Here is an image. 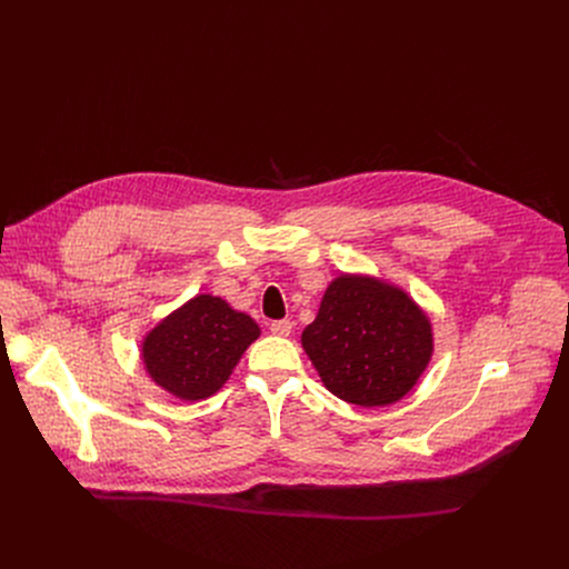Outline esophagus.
<instances>
[{"label": "esophagus", "mask_w": 569, "mask_h": 569, "mask_svg": "<svg viewBox=\"0 0 569 569\" xmlns=\"http://www.w3.org/2000/svg\"><path fill=\"white\" fill-rule=\"evenodd\" d=\"M269 332H272L274 337H290V332H292V322H290L288 318L269 322Z\"/></svg>", "instance_id": "34e87169"}]
</instances>
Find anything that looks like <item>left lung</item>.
I'll return each mask as SVG.
<instances>
[{"label":"left lung","mask_w":569,"mask_h":569,"mask_svg":"<svg viewBox=\"0 0 569 569\" xmlns=\"http://www.w3.org/2000/svg\"><path fill=\"white\" fill-rule=\"evenodd\" d=\"M302 348L335 397L380 408L401 401L433 355L431 320L412 297L369 274L327 286Z\"/></svg>","instance_id":"1"}]
</instances>
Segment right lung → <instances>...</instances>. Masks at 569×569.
<instances>
[{
  "label": "right lung",
  "mask_w": 569,
  "mask_h": 569,
  "mask_svg": "<svg viewBox=\"0 0 569 569\" xmlns=\"http://www.w3.org/2000/svg\"><path fill=\"white\" fill-rule=\"evenodd\" d=\"M258 337L260 327L251 316L202 292L144 335L140 360L161 390L182 401H200L221 390Z\"/></svg>",
  "instance_id": "right-lung-1"
}]
</instances>
